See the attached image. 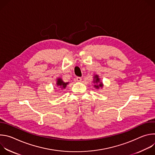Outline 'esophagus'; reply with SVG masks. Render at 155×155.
<instances>
[{"instance_id": "34e87169", "label": "esophagus", "mask_w": 155, "mask_h": 155, "mask_svg": "<svg viewBox=\"0 0 155 155\" xmlns=\"http://www.w3.org/2000/svg\"><path fill=\"white\" fill-rule=\"evenodd\" d=\"M76 79H77V81H79V82L81 81V80H82V79H81V77H77Z\"/></svg>"}]
</instances>
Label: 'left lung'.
I'll list each match as a JSON object with an SVG mask.
<instances>
[{"label": "left lung", "mask_w": 155, "mask_h": 155, "mask_svg": "<svg viewBox=\"0 0 155 155\" xmlns=\"http://www.w3.org/2000/svg\"><path fill=\"white\" fill-rule=\"evenodd\" d=\"M93 83H94V87L96 88V89H99V88H102L104 84L102 81H101V79L99 78V76L97 74L94 75L93 77Z\"/></svg>", "instance_id": "1"}]
</instances>
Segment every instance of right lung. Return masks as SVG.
<instances>
[{"label":"right lung","instance_id":"obj_1","mask_svg":"<svg viewBox=\"0 0 155 155\" xmlns=\"http://www.w3.org/2000/svg\"><path fill=\"white\" fill-rule=\"evenodd\" d=\"M69 83V82H64L61 78H58L56 80V86L59 88V90L65 89Z\"/></svg>","mask_w":155,"mask_h":155}]
</instances>
